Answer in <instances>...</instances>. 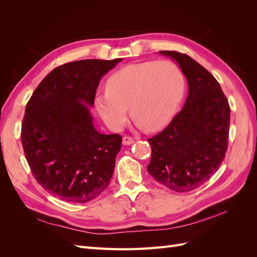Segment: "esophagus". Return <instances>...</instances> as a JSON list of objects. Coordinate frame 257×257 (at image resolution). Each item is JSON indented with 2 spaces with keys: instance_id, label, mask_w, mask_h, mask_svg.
<instances>
[{
  "instance_id": "obj_1",
  "label": "esophagus",
  "mask_w": 257,
  "mask_h": 257,
  "mask_svg": "<svg viewBox=\"0 0 257 257\" xmlns=\"http://www.w3.org/2000/svg\"><path fill=\"white\" fill-rule=\"evenodd\" d=\"M135 141L132 137H128V136H124L123 139H122V144L125 145V146H130L132 144H134Z\"/></svg>"
}]
</instances>
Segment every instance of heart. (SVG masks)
Instances as JSON below:
<instances>
[{"label": "heart", "mask_w": 257, "mask_h": 257, "mask_svg": "<svg viewBox=\"0 0 257 257\" xmlns=\"http://www.w3.org/2000/svg\"><path fill=\"white\" fill-rule=\"evenodd\" d=\"M179 67L169 61H146L124 66L106 81V91L94 97L95 109L106 125L120 131L127 107L138 126L157 131L169 121L183 94Z\"/></svg>", "instance_id": "heart-1"}]
</instances>
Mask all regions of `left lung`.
Listing matches in <instances>:
<instances>
[{
	"mask_svg": "<svg viewBox=\"0 0 257 257\" xmlns=\"http://www.w3.org/2000/svg\"><path fill=\"white\" fill-rule=\"evenodd\" d=\"M175 60L189 84L183 108L161 133L148 138L149 174L175 192H189L209 180L225 158L230 108L220 83L186 54L160 51Z\"/></svg>",
	"mask_w": 257,
	"mask_h": 257,
	"instance_id": "obj_1",
	"label": "left lung"
}]
</instances>
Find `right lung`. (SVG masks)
Segmentation results:
<instances>
[{"label": "right lung", "mask_w": 257, "mask_h": 257, "mask_svg": "<svg viewBox=\"0 0 257 257\" xmlns=\"http://www.w3.org/2000/svg\"><path fill=\"white\" fill-rule=\"evenodd\" d=\"M122 59L80 60L60 65L37 85L26 107L21 143L36 181L56 197L84 204L110 182L122 137L93 125L102 77Z\"/></svg>", "instance_id": "1"}]
</instances>
